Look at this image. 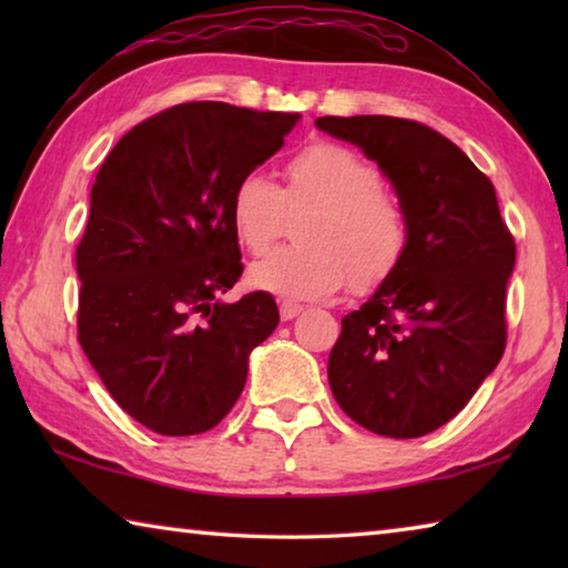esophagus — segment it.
<instances>
[{"label":"esophagus","mask_w":568,"mask_h":568,"mask_svg":"<svg viewBox=\"0 0 568 568\" xmlns=\"http://www.w3.org/2000/svg\"><path fill=\"white\" fill-rule=\"evenodd\" d=\"M301 313H303V305L287 303V301L281 303V318H283V321H293V318H297V315H301Z\"/></svg>","instance_id":"34e87169"}]
</instances>
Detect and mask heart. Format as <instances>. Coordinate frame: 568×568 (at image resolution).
Here are the masks:
<instances>
[{
    "instance_id": "heart-1",
    "label": "heart",
    "mask_w": 568,
    "mask_h": 568,
    "mask_svg": "<svg viewBox=\"0 0 568 568\" xmlns=\"http://www.w3.org/2000/svg\"><path fill=\"white\" fill-rule=\"evenodd\" d=\"M287 210L301 220V245L273 250L247 267V285L285 301L333 295L351 275L355 291L381 285L408 247V217L400 200L383 187L381 172L333 142H315L285 165V187L261 172L240 178L230 195L237 243L265 253L281 237Z\"/></svg>"
}]
</instances>
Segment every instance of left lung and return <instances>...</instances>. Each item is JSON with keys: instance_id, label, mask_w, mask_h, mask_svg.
I'll return each instance as SVG.
<instances>
[{"instance_id": "8db88e82", "label": "left lung", "mask_w": 568, "mask_h": 568, "mask_svg": "<svg viewBox=\"0 0 568 568\" xmlns=\"http://www.w3.org/2000/svg\"><path fill=\"white\" fill-rule=\"evenodd\" d=\"M315 128L376 162L408 217L400 265L341 321L331 390L373 434L426 436L454 418L501 361L514 237L491 180L426 124L355 114L318 118Z\"/></svg>"}]
</instances>
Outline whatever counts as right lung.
<instances>
[{
	"label": "right lung",
	"instance_id": "obj_1",
	"mask_svg": "<svg viewBox=\"0 0 568 568\" xmlns=\"http://www.w3.org/2000/svg\"><path fill=\"white\" fill-rule=\"evenodd\" d=\"M297 122L187 102L132 128L102 162L77 247V328L110 396L155 434L217 426L277 328L271 293L220 295L243 273L230 195Z\"/></svg>",
	"mask_w": 568,
	"mask_h": 568
}]
</instances>
